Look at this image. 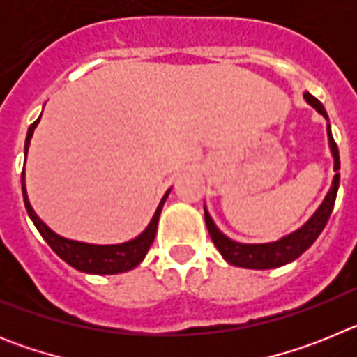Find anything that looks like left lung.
<instances>
[{
  "instance_id": "8db88e82",
  "label": "left lung",
  "mask_w": 357,
  "mask_h": 357,
  "mask_svg": "<svg viewBox=\"0 0 357 357\" xmlns=\"http://www.w3.org/2000/svg\"><path fill=\"white\" fill-rule=\"evenodd\" d=\"M304 100L317 110L318 114L324 116L327 121V139H329V150L334 160V176L333 181H331L329 191L326 193L324 200L320 202V206L317 207V211L298 229L289 232V234L282 236L277 241L270 243H239L234 241V239H230L229 236H225L222 230L218 229L214 220L211 218L209 211H207V207L204 206L206 225L207 230H209L211 239L214 243V247L222 254L223 259L229 264H232V266L250 268V270H270V268L284 266V264L298 259L317 241V238L320 236L324 227H326L327 220H329L331 213H333L334 200H336V195H338L340 188V151L336 143H334L333 132H331L329 125V116H327L324 105L318 102L313 94L309 93H304Z\"/></svg>"
}]
</instances>
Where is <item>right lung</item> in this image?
<instances>
[{
    "mask_svg": "<svg viewBox=\"0 0 357 357\" xmlns=\"http://www.w3.org/2000/svg\"><path fill=\"white\" fill-rule=\"evenodd\" d=\"M39 121L40 116L36 121L31 123L30 128H28L26 141H24V162H26L31 135H33V130L37 128ZM21 184H23V200L24 207H26L28 211V216L31 218V222L37 227V230L40 232L44 241L48 243L50 247H52V250L55 252L62 261H66L69 266H73L75 270H78V272L93 273V275H114V273L128 272V270H134V268L146 257L151 243L155 239L160 211H162L164 204H166L169 193H172V188L164 193V197L160 198L159 202V206H157L155 213L151 216L150 223H148L146 229H144L139 236H135L134 239H128V241L125 243H116V245H94V243H85L77 241V239L64 238V236L56 234L55 230L50 229V227L37 216V213L33 211V207H31L30 200H28L24 169L23 173H21Z\"/></svg>",
    "mask_w": 357,
    "mask_h": 357,
    "instance_id": "right-lung-1",
    "label": "right lung"
}]
</instances>
